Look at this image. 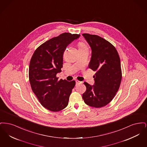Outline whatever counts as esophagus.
I'll return each mask as SVG.
<instances>
[{"label": "esophagus", "instance_id": "esophagus-1", "mask_svg": "<svg viewBox=\"0 0 147 147\" xmlns=\"http://www.w3.org/2000/svg\"><path fill=\"white\" fill-rule=\"evenodd\" d=\"M82 83V82L79 81V80H76V85H79V84H81Z\"/></svg>", "mask_w": 147, "mask_h": 147}]
</instances>
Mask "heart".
Returning <instances> with one entry per match:
<instances>
[{
    "mask_svg": "<svg viewBox=\"0 0 147 147\" xmlns=\"http://www.w3.org/2000/svg\"><path fill=\"white\" fill-rule=\"evenodd\" d=\"M78 47H79V49H84V48H86V45H85V43L83 42H79L78 43Z\"/></svg>",
    "mask_w": 147,
    "mask_h": 147,
    "instance_id": "b5f03b06",
    "label": "heart"
}]
</instances>
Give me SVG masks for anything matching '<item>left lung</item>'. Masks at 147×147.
I'll list each match as a JSON object with an SVG mask.
<instances>
[{
    "instance_id": "obj_1",
    "label": "left lung",
    "mask_w": 147,
    "mask_h": 147,
    "mask_svg": "<svg viewBox=\"0 0 147 147\" xmlns=\"http://www.w3.org/2000/svg\"><path fill=\"white\" fill-rule=\"evenodd\" d=\"M82 35L92 50L89 67L96 71L94 85L84 82L86 90L83 98L86 105L100 108L111 102L119 90L122 79L120 58L116 48L104 38L89 34Z\"/></svg>"
}]
</instances>
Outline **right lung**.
I'll list each match as a JSON object with an SVG mask.
<instances>
[{
    "mask_svg": "<svg viewBox=\"0 0 147 147\" xmlns=\"http://www.w3.org/2000/svg\"><path fill=\"white\" fill-rule=\"evenodd\" d=\"M79 36L63 33L42 43L31 57L28 76L32 90L41 104L49 111H59L68 104L76 82L58 80L56 75L62 71L66 47Z\"/></svg>",
    "mask_w": 147,
    "mask_h": 147,
    "instance_id": "right-lung-1",
    "label": "right lung"
}]
</instances>
